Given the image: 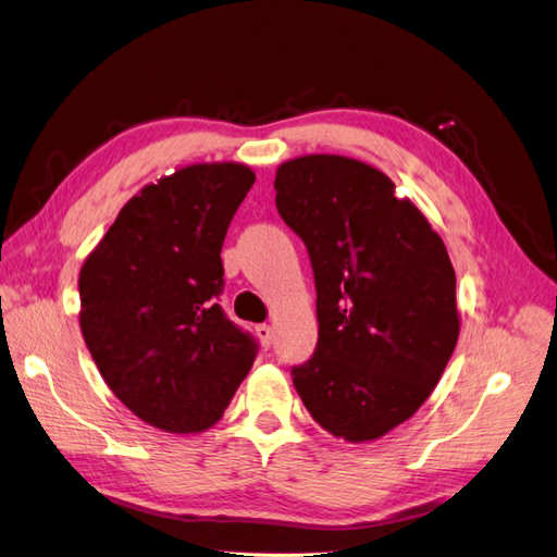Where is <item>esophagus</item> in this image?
<instances>
[{"mask_svg": "<svg viewBox=\"0 0 557 557\" xmlns=\"http://www.w3.org/2000/svg\"><path fill=\"white\" fill-rule=\"evenodd\" d=\"M255 335L260 337V342H262V347H272L274 344V327L272 325H267V323H262V325H258L255 327Z\"/></svg>", "mask_w": 557, "mask_h": 557, "instance_id": "obj_1", "label": "esophagus"}]
</instances>
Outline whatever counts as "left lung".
<instances>
[{
	"mask_svg": "<svg viewBox=\"0 0 557 557\" xmlns=\"http://www.w3.org/2000/svg\"><path fill=\"white\" fill-rule=\"evenodd\" d=\"M274 187L315 283L319 342L290 370L293 384L337 438H380L422 408L457 347V276L443 238L382 171L349 157L285 161Z\"/></svg>",
	"mask_w": 557,
	"mask_h": 557,
	"instance_id": "8db88e82",
	"label": "left lung"
}]
</instances>
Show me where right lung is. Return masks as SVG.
I'll list each match as a JSON object with an SVG mask.
<instances>
[{"mask_svg":"<svg viewBox=\"0 0 557 557\" xmlns=\"http://www.w3.org/2000/svg\"><path fill=\"white\" fill-rule=\"evenodd\" d=\"M252 183L232 161L161 177L119 210L82 267L86 347L112 394L161 431L213 426L258 356L218 305L222 242Z\"/></svg>","mask_w":557,"mask_h":557,"instance_id":"obj_1","label":"right lung"}]
</instances>
